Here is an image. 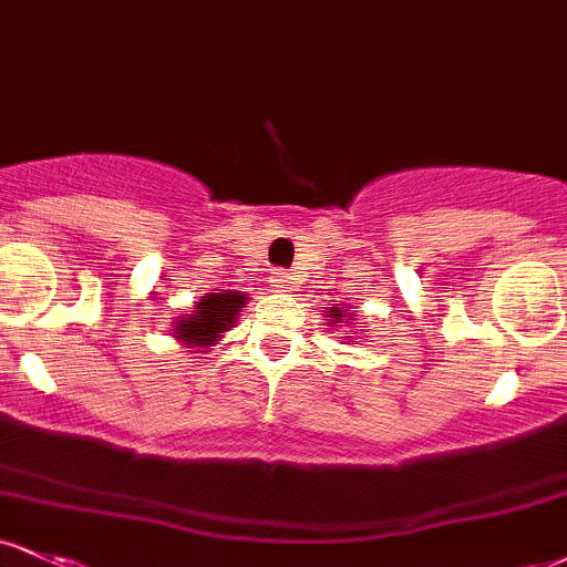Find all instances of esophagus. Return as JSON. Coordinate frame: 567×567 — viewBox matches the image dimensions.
Wrapping results in <instances>:
<instances>
[{
  "label": "esophagus",
  "instance_id": "34e87169",
  "mask_svg": "<svg viewBox=\"0 0 567 567\" xmlns=\"http://www.w3.org/2000/svg\"><path fill=\"white\" fill-rule=\"evenodd\" d=\"M271 282H275V288H279L282 292L296 288V277L288 275V271H275V275H271Z\"/></svg>",
  "mask_w": 567,
  "mask_h": 567
}]
</instances>
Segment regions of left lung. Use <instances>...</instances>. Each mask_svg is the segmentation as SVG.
Returning <instances> with one entry per match:
<instances>
[{
    "mask_svg": "<svg viewBox=\"0 0 567 567\" xmlns=\"http://www.w3.org/2000/svg\"><path fill=\"white\" fill-rule=\"evenodd\" d=\"M353 317H357V313H351L346 303H332L330 309H327V327H340L343 319H346V324H349V319H353ZM343 338L349 340V343H361L359 336H353V330L343 332Z\"/></svg>",
    "mask_w": 567,
    "mask_h": 567,
    "instance_id": "8db88e82",
    "label": "left lung"
}]
</instances>
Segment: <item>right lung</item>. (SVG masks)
<instances>
[{
    "label": "right lung",
    "instance_id": "add662e5",
    "mask_svg": "<svg viewBox=\"0 0 567 567\" xmlns=\"http://www.w3.org/2000/svg\"><path fill=\"white\" fill-rule=\"evenodd\" d=\"M245 303H248V298L237 290L206 292V296L197 298L193 313L176 317L174 338L184 349L206 351L216 346V340H221L224 332L235 327Z\"/></svg>",
    "mask_w": 567,
    "mask_h": 567
}]
</instances>
